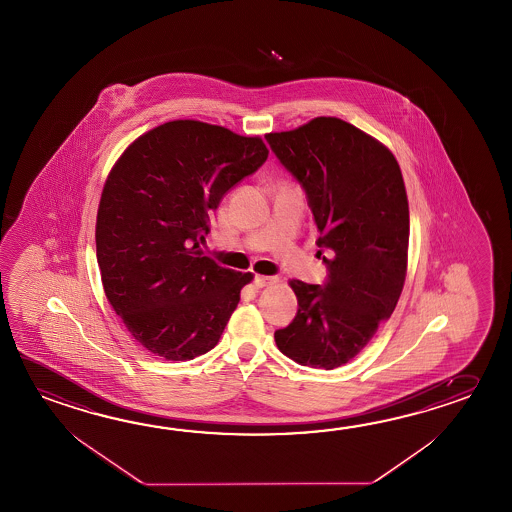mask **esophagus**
<instances>
[{
    "label": "esophagus",
    "instance_id": "1",
    "mask_svg": "<svg viewBox=\"0 0 512 512\" xmlns=\"http://www.w3.org/2000/svg\"><path fill=\"white\" fill-rule=\"evenodd\" d=\"M270 282H273V277H266V275H255V277H253V286H255V288H264V286H268Z\"/></svg>",
    "mask_w": 512,
    "mask_h": 512
}]
</instances>
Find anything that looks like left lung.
Returning a JSON list of instances; mask_svg holds the SVG:
<instances>
[{
  "instance_id": "8db88e82",
  "label": "left lung",
  "mask_w": 512,
  "mask_h": 512,
  "mask_svg": "<svg viewBox=\"0 0 512 512\" xmlns=\"http://www.w3.org/2000/svg\"><path fill=\"white\" fill-rule=\"evenodd\" d=\"M266 142L303 188L328 272L323 284L290 282L299 310L275 343L299 365L334 370L368 345L403 290L405 182L383 144L339 118L319 116Z\"/></svg>"
}]
</instances>
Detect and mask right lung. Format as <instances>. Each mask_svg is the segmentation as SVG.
Segmentation results:
<instances>
[{
	"instance_id": "1",
	"label": "right lung",
	"mask_w": 512,
	"mask_h": 512,
	"mask_svg": "<svg viewBox=\"0 0 512 512\" xmlns=\"http://www.w3.org/2000/svg\"><path fill=\"white\" fill-rule=\"evenodd\" d=\"M266 158L257 136L175 120L135 140L107 177L96 217L102 284L151 354L189 361L219 343L251 273L204 253L209 213Z\"/></svg>"
}]
</instances>
